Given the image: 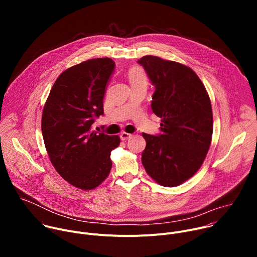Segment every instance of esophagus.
I'll return each instance as SVG.
<instances>
[{
	"instance_id": "34e87169",
	"label": "esophagus",
	"mask_w": 257,
	"mask_h": 257,
	"mask_svg": "<svg viewBox=\"0 0 257 257\" xmlns=\"http://www.w3.org/2000/svg\"><path fill=\"white\" fill-rule=\"evenodd\" d=\"M131 137H132V134H129V133H127V132H122L121 135H120V138H121L123 141H126V140H128L129 138H131Z\"/></svg>"
}]
</instances>
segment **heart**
Wrapping results in <instances>:
<instances>
[{"mask_svg":"<svg viewBox=\"0 0 257 257\" xmlns=\"http://www.w3.org/2000/svg\"><path fill=\"white\" fill-rule=\"evenodd\" d=\"M128 79L131 86L141 83L148 84V77H146V74L140 67H133L129 70Z\"/></svg>","mask_w":257,"mask_h":257,"instance_id":"obj_1","label":"heart"}]
</instances>
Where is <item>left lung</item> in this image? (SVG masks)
I'll return each instance as SVG.
<instances>
[{"label": "left lung", "mask_w": 257, "mask_h": 257, "mask_svg": "<svg viewBox=\"0 0 257 257\" xmlns=\"http://www.w3.org/2000/svg\"><path fill=\"white\" fill-rule=\"evenodd\" d=\"M138 64L156 87L152 109L162 119L161 134L142 133V165L160 185L175 187L191 178L206 157L212 136L210 99L185 65L156 56H144Z\"/></svg>", "instance_id": "1"}]
</instances>
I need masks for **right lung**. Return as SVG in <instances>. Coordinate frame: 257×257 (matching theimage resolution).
Listing matches in <instances>:
<instances>
[{"label":"right lung","instance_id":"obj_1","mask_svg":"<svg viewBox=\"0 0 257 257\" xmlns=\"http://www.w3.org/2000/svg\"><path fill=\"white\" fill-rule=\"evenodd\" d=\"M115 69L109 58L91 59L65 70L44 106L42 132L56 171L83 190L97 187L112 169L111 152L120 137L91 131L103 115L106 84Z\"/></svg>","mask_w":257,"mask_h":257}]
</instances>
